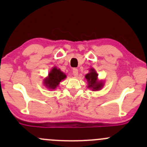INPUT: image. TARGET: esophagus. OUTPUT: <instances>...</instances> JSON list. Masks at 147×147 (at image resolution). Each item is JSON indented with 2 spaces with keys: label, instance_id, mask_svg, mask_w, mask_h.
<instances>
[{
  "label": "esophagus",
  "instance_id": "esophagus-1",
  "mask_svg": "<svg viewBox=\"0 0 147 147\" xmlns=\"http://www.w3.org/2000/svg\"><path fill=\"white\" fill-rule=\"evenodd\" d=\"M72 75L75 77H77L78 75V69H77V68H74V69H72Z\"/></svg>",
  "mask_w": 147,
  "mask_h": 147
}]
</instances>
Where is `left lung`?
Returning <instances> with one entry per match:
<instances>
[{"mask_svg": "<svg viewBox=\"0 0 147 147\" xmlns=\"http://www.w3.org/2000/svg\"><path fill=\"white\" fill-rule=\"evenodd\" d=\"M98 74L94 68L90 69V72L85 75V79L88 82V88L92 89L93 91L100 90L103 87V82L102 81H98Z\"/></svg>", "mask_w": 147, "mask_h": 147, "instance_id": "left-lung-1", "label": "left lung"}]
</instances>
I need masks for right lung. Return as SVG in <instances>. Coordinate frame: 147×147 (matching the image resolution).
<instances>
[{
  "label": "right lung",
  "mask_w": 147,
  "mask_h": 147,
  "mask_svg": "<svg viewBox=\"0 0 147 147\" xmlns=\"http://www.w3.org/2000/svg\"><path fill=\"white\" fill-rule=\"evenodd\" d=\"M66 77V75L64 72H62L60 69H57V67H54L49 72L48 76L44 80V83L47 88L55 90L59 85L60 82L65 79Z\"/></svg>",
  "instance_id": "add662e5"
}]
</instances>
